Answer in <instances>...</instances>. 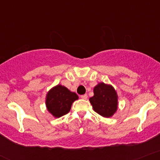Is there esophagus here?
<instances>
[{
	"mask_svg": "<svg viewBox=\"0 0 160 160\" xmlns=\"http://www.w3.org/2000/svg\"><path fill=\"white\" fill-rule=\"evenodd\" d=\"M81 98H82V99H87V98H88V95H86V94H85V95H81Z\"/></svg>",
	"mask_w": 160,
	"mask_h": 160,
	"instance_id": "1",
	"label": "esophagus"
}]
</instances>
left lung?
I'll return each mask as SVG.
<instances>
[{"label":"left lung","instance_id":"8db88e82","mask_svg":"<svg viewBox=\"0 0 160 160\" xmlns=\"http://www.w3.org/2000/svg\"><path fill=\"white\" fill-rule=\"evenodd\" d=\"M94 95L89 98L94 111L105 118H110L118 108V95L114 87L99 82L94 87Z\"/></svg>","mask_w":160,"mask_h":160}]
</instances>
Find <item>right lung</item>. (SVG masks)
Masks as SVG:
<instances>
[{
    "mask_svg": "<svg viewBox=\"0 0 160 160\" xmlns=\"http://www.w3.org/2000/svg\"><path fill=\"white\" fill-rule=\"evenodd\" d=\"M77 99L78 96L76 93L63 85H57L46 95V108L55 118H60L69 112L72 103Z\"/></svg>",
    "mask_w": 160,
    "mask_h": 160,
    "instance_id": "right-lung-1",
    "label": "right lung"
}]
</instances>
